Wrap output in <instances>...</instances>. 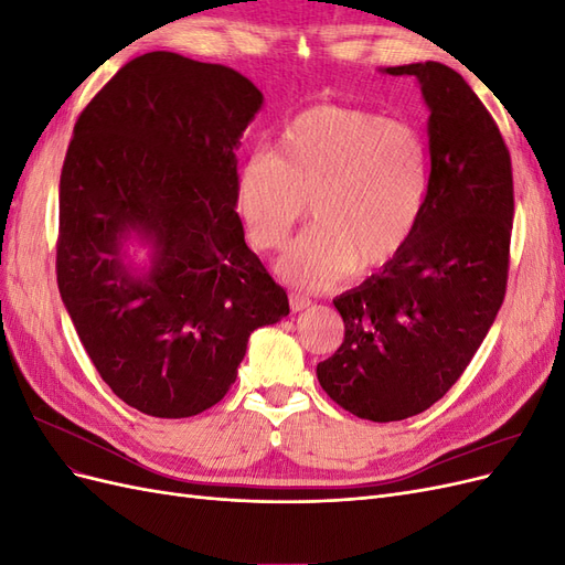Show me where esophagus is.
Wrapping results in <instances>:
<instances>
[{"mask_svg": "<svg viewBox=\"0 0 565 565\" xmlns=\"http://www.w3.org/2000/svg\"><path fill=\"white\" fill-rule=\"evenodd\" d=\"M289 306H292V311H303V309H309V306H311V299L299 295V292H292V295H289Z\"/></svg>", "mask_w": 565, "mask_h": 565, "instance_id": "obj_1", "label": "esophagus"}]
</instances>
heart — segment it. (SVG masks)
I'll list each match as a JSON object with an SVG mask.
<instances>
[{"label":"heart","mask_w":565,"mask_h":565,"mask_svg":"<svg viewBox=\"0 0 565 565\" xmlns=\"http://www.w3.org/2000/svg\"><path fill=\"white\" fill-rule=\"evenodd\" d=\"M424 134L405 119L320 104L282 127L276 152L256 148L235 177V210L259 249H278L311 202L316 224L280 256L297 287L388 264L413 237L429 198Z\"/></svg>","instance_id":"obj_1"}]
</instances>
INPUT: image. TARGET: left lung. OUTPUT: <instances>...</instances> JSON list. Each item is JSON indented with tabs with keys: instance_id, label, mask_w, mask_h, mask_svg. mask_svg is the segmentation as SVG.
Here are the masks:
<instances>
[{
	"instance_id": "8db88e82",
	"label": "left lung",
	"mask_w": 565,
	"mask_h": 565,
	"mask_svg": "<svg viewBox=\"0 0 565 565\" xmlns=\"http://www.w3.org/2000/svg\"><path fill=\"white\" fill-rule=\"evenodd\" d=\"M415 75L429 106V198L407 245L334 299L344 341L318 382L351 415L398 422L424 413L461 377L507 292L514 179L502 134L452 67H384Z\"/></svg>"
}]
</instances>
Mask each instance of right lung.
<instances>
[{"mask_svg":"<svg viewBox=\"0 0 565 565\" xmlns=\"http://www.w3.org/2000/svg\"><path fill=\"white\" fill-rule=\"evenodd\" d=\"M254 84L218 63L150 51L82 110L58 195V292L117 398L181 419L226 396L249 334L289 313L235 212ZM136 236L151 262L136 269Z\"/></svg>","mask_w":565,"mask_h":565,"instance_id":"add662e5","label":"right lung"}]
</instances>
